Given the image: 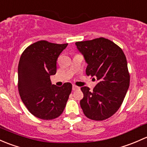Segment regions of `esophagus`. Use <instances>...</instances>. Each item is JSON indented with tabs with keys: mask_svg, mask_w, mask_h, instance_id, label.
Masks as SVG:
<instances>
[{
	"mask_svg": "<svg viewBox=\"0 0 147 147\" xmlns=\"http://www.w3.org/2000/svg\"><path fill=\"white\" fill-rule=\"evenodd\" d=\"M72 89H73V90H78V89H79V87L76 86V85H73V86H72Z\"/></svg>",
	"mask_w": 147,
	"mask_h": 147,
	"instance_id": "34e87169",
	"label": "esophagus"
}]
</instances>
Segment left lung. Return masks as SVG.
Wrapping results in <instances>:
<instances>
[{"label": "left lung", "instance_id": "1", "mask_svg": "<svg viewBox=\"0 0 147 147\" xmlns=\"http://www.w3.org/2000/svg\"><path fill=\"white\" fill-rule=\"evenodd\" d=\"M76 45L88 63L87 76L98 81L93 91L86 86L81 88L84 98L80 105L88 118L106 119L118 110L129 88L126 57L119 47L103 37L77 42Z\"/></svg>", "mask_w": 147, "mask_h": 147}]
</instances>
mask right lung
<instances>
[{
    "label": "right lung",
    "instance_id": "obj_1",
    "mask_svg": "<svg viewBox=\"0 0 147 147\" xmlns=\"http://www.w3.org/2000/svg\"><path fill=\"white\" fill-rule=\"evenodd\" d=\"M68 44L41 40L22 52L18 64V90L30 113L42 119L58 117L64 110L72 90L71 83L61 87L51 84L57 73V60Z\"/></svg>",
    "mask_w": 147,
    "mask_h": 147
}]
</instances>
